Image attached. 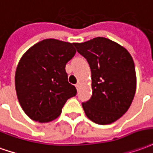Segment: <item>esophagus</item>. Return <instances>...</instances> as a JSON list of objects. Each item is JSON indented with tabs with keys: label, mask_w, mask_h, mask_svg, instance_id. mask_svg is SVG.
<instances>
[{
	"label": "esophagus",
	"mask_w": 153,
	"mask_h": 153,
	"mask_svg": "<svg viewBox=\"0 0 153 153\" xmlns=\"http://www.w3.org/2000/svg\"><path fill=\"white\" fill-rule=\"evenodd\" d=\"M75 87H76V88L79 90V87H80V84L79 83H77L76 84H75Z\"/></svg>",
	"instance_id": "obj_1"
}]
</instances>
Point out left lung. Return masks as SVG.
I'll use <instances>...</instances> for the list:
<instances>
[{"label":"left lung","instance_id":"obj_1","mask_svg":"<svg viewBox=\"0 0 153 153\" xmlns=\"http://www.w3.org/2000/svg\"><path fill=\"white\" fill-rule=\"evenodd\" d=\"M91 69L92 97L82 102L91 121L110 124L128 110L137 86L134 62L124 47L104 37L74 43Z\"/></svg>","mask_w":153,"mask_h":153}]
</instances>
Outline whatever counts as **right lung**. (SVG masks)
I'll list each match as a JSON object with an SVG mask.
<instances>
[{"label":"right lung","mask_w":153,"mask_h":153,"mask_svg":"<svg viewBox=\"0 0 153 153\" xmlns=\"http://www.w3.org/2000/svg\"><path fill=\"white\" fill-rule=\"evenodd\" d=\"M74 43L46 39L30 47L19 61L15 75L16 91L30 118L48 123L60 115L66 101L75 96L68 82L65 65L74 56Z\"/></svg>","instance_id":"1"}]
</instances>
